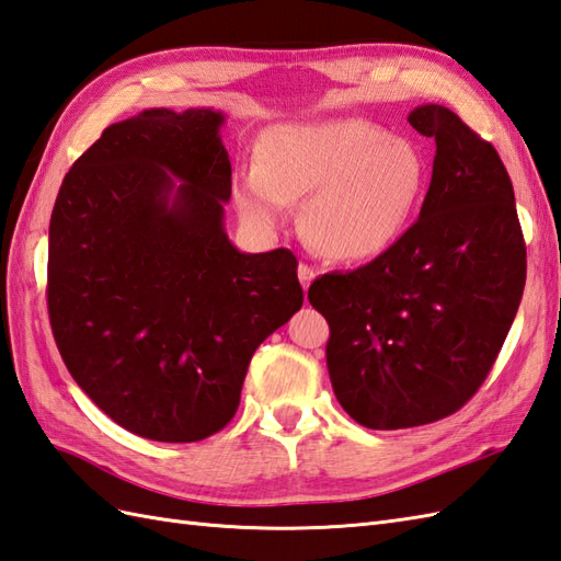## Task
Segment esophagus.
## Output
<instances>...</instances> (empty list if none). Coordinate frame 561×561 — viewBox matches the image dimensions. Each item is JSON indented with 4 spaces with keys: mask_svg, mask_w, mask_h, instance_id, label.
<instances>
[{
    "mask_svg": "<svg viewBox=\"0 0 561 561\" xmlns=\"http://www.w3.org/2000/svg\"><path fill=\"white\" fill-rule=\"evenodd\" d=\"M316 277H318V272L312 270L310 265H306V263L298 265V282H301L304 289H308V286L312 284V279H316Z\"/></svg>",
    "mask_w": 561,
    "mask_h": 561,
    "instance_id": "obj_1",
    "label": "esophagus"
}]
</instances>
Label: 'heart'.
Segmentation results:
<instances>
[{
    "mask_svg": "<svg viewBox=\"0 0 561 561\" xmlns=\"http://www.w3.org/2000/svg\"><path fill=\"white\" fill-rule=\"evenodd\" d=\"M430 162L419 142L366 119L284 124L265 140V160L243 162L233 198L253 227L272 231L308 198L304 231L340 263L382 255L419 215Z\"/></svg>",
    "mask_w": 561,
    "mask_h": 561,
    "instance_id": "obj_1",
    "label": "heart"
}]
</instances>
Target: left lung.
Listing matches in <instances>:
<instances>
[{"instance_id": "8db88e82", "label": "left lung", "mask_w": 561, "mask_h": 561, "mask_svg": "<svg viewBox=\"0 0 561 561\" xmlns=\"http://www.w3.org/2000/svg\"><path fill=\"white\" fill-rule=\"evenodd\" d=\"M435 138L419 221L354 272L310 284L328 370L356 423L401 430L459 411L483 385L526 284V243L497 150L442 104L409 114Z\"/></svg>"}]
</instances>
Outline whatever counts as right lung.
I'll return each instance as SVG.
<instances>
[{"label":"right lung","mask_w":561,"mask_h":561,"mask_svg":"<svg viewBox=\"0 0 561 561\" xmlns=\"http://www.w3.org/2000/svg\"><path fill=\"white\" fill-rule=\"evenodd\" d=\"M210 107L112 124L64 176L47 308L59 354L134 435L198 442L239 409L255 348L304 306L291 251L225 231L231 162Z\"/></svg>","instance_id":"obj_1"}]
</instances>
